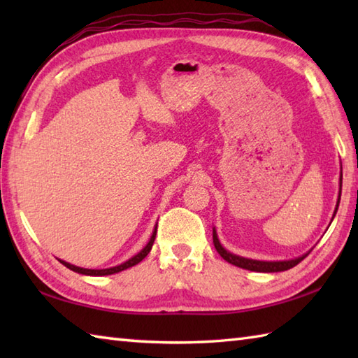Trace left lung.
<instances>
[{
  "mask_svg": "<svg viewBox=\"0 0 358 358\" xmlns=\"http://www.w3.org/2000/svg\"><path fill=\"white\" fill-rule=\"evenodd\" d=\"M341 178H343V175L340 172V194H338V200H337V206L336 210H334V217L337 214V209H338V203H340V196H341ZM212 237H214V246L217 249V252L222 255L227 263H231L234 266H238V268L243 269H248V271H254V272H281V271H287L294 268V266L299 264L303 258H306L308 254L301 255L299 258H294V260H285V262H260V260H250V258H245V257H240V255H235L231 254L229 250H226L222 243H220L218 237H217V231L214 229L212 232Z\"/></svg>",
  "mask_w": 358,
  "mask_h": 358,
  "instance_id": "left-lung-1",
  "label": "left lung"
}]
</instances>
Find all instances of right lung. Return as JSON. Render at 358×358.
Here are the masks:
<instances>
[{
    "instance_id": "add662e5",
    "label": "right lung",
    "mask_w": 358,
    "mask_h": 358,
    "mask_svg": "<svg viewBox=\"0 0 358 358\" xmlns=\"http://www.w3.org/2000/svg\"><path fill=\"white\" fill-rule=\"evenodd\" d=\"M155 235H157V226H155V229H154V232H152V235H150V240H149V243L146 246H144L138 254L136 255H134L132 258H129L127 262H124V263H121V264H118V266H113V268H109V269H86V268H78V266H75V264H71V263H67V262H63V260H59V263H63L66 268H69L71 271H73V272H78V273H83V275H94V277H101V275H112V273H117V272H121V271H124V269H127V268H132V266H135V264H138L144 257H146L149 252H150V249H152V245H154V241H155Z\"/></svg>"
}]
</instances>
